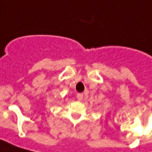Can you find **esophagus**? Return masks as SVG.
<instances>
[{"mask_svg": "<svg viewBox=\"0 0 152 152\" xmlns=\"http://www.w3.org/2000/svg\"><path fill=\"white\" fill-rule=\"evenodd\" d=\"M83 98V93H78L77 94V99H78V101H82Z\"/></svg>", "mask_w": 152, "mask_h": 152, "instance_id": "obj_1", "label": "esophagus"}]
</instances>
